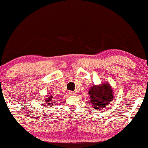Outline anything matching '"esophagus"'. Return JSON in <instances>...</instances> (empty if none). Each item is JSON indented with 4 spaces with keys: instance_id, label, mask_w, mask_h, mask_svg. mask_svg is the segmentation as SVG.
Here are the masks:
<instances>
[{
    "instance_id": "1",
    "label": "esophagus",
    "mask_w": 148,
    "mask_h": 148,
    "mask_svg": "<svg viewBox=\"0 0 148 148\" xmlns=\"http://www.w3.org/2000/svg\"><path fill=\"white\" fill-rule=\"evenodd\" d=\"M69 94H70V95H75V94H76V92H72V91H69Z\"/></svg>"
}]
</instances>
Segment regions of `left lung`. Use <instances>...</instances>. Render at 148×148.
Segmentation results:
<instances>
[{"mask_svg": "<svg viewBox=\"0 0 148 148\" xmlns=\"http://www.w3.org/2000/svg\"><path fill=\"white\" fill-rule=\"evenodd\" d=\"M113 89L108 83L92 86L89 91L92 107L96 110L103 109L113 101Z\"/></svg>", "mask_w": 148, "mask_h": 148, "instance_id": "left-lung-1", "label": "left lung"}]
</instances>
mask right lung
Masks as SVG:
<instances>
[{"label":"right lung","instance_id":"obj_1","mask_svg":"<svg viewBox=\"0 0 148 148\" xmlns=\"http://www.w3.org/2000/svg\"><path fill=\"white\" fill-rule=\"evenodd\" d=\"M47 98H46L45 100V103L47 104H53V102L55 101V100H53V97L51 96V95H47Z\"/></svg>","mask_w":148,"mask_h":148}]
</instances>
